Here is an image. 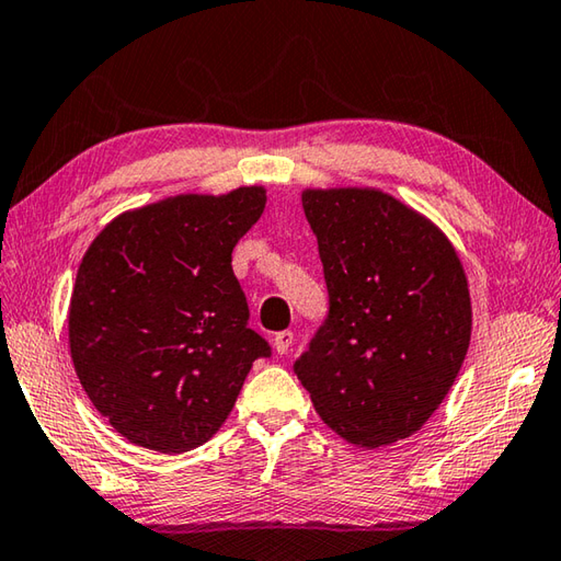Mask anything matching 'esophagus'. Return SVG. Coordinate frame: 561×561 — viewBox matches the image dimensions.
Returning <instances> with one entry per match:
<instances>
[{"label": "esophagus", "mask_w": 561, "mask_h": 561, "mask_svg": "<svg viewBox=\"0 0 561 561\" xmlns=\"http://www.w3.org/2000/svg\"><path fill=\"white\" fill-rule=\"evenodd\" d=\"M293 342H295V334L290 330H285V332H278L276 336H273V348H276L278 354H288Z\"/></svg>", "instance_id": "1"}]
</instances>
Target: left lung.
I'll use <instances>...</instances> for the list:
<instances>
[{
    "label": "left lung",
    "instance_id": "1",
    "mask_svg": "<svg viewBox=\"0 0 561 561\" xmlns=\"http://www.w3.org/2000/svg\"><path fill=\"white\" fill-rule=\"evenodd\" d=\"M330 314L295 374L327 427L378 449L425 425L471 342L461 259L435 221L376 187H305Z\"/></svg>",
    "mask_w": 561,
    "mask_h": 561
}]
</instances>
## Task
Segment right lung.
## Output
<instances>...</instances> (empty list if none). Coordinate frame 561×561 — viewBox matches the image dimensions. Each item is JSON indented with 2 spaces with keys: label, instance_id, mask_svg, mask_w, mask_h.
<instances>
[{
  "label": "right lung",
  "instance_id": "1",
  "mask_svg": "<svg viewBox=\"0 0 561 561\" xmlns=\"http://www.w3.org/2000/svg\"><path fill=\"white\" fill-rule=\"evenodd\" d=\"M266 207V187L183 193L116 215L88 247L68 308L84 393L134 445L181 454L217 435L266 340L231 251Z\"/></svg>",
  "mask_w": 561,
  "mask_h": 561
}]
</instances>
